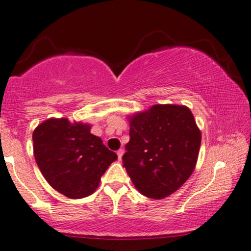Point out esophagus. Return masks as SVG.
I'll return each mask as SVG.
<instances>
[{
    "instance_id": "esophagus-1",
    "label": "esophagus",
    "mask_w": 251,
    "mask_h": 251,
    "mask_svg": "<svg viewBox=\"0 0 251 251\" xmlns=\"http://www.w3.org/2000/svg\"><path fill=\"white\" fill-rule=\"evenodd\" d=\"M117 154H118V159L119 160H122V158H123V155H124V150H119L117 152Z\"/></svg>"
}]
</instances>
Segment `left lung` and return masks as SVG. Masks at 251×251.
I'll use <instances>...</instances> for the list:
<instances>
[{
  "label": "left lung",
  "instance_id": "8db88e82",
  "mask_svg": "<svg viewBox=\"0 0 251 251\" xmlns=\"http://www.w3.org/2000/svg\"><path fill=\"white\" fill-rule=\"evenodd\" d=\"M129 141L123 156L135 188L160 200L176 192L195 170L201 131L185 105L156 104L127 117Z\"/></svg>",
  "mask_w": 251,
  "mask_h": 251
}]
</instances>
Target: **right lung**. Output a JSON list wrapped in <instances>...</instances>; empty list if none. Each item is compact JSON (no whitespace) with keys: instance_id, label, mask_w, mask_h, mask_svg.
Masks as SVG:
<instances>
[{"instance_id":"obj_1","label":"right lung","mask_w":251,"mask_h":251,"mask_svg":"<svg viewBox=\"0 0 251 251\" xmlns=\"http://www.w3.org/2000/svg\"><path fill=\"white\" fill-rule=\"evenodd\" d=\"M91 125L50 118L32 133L34 155L48 183L70 199L91 195L117 154L93 135Z\"/></svg>"}]
</instances>
